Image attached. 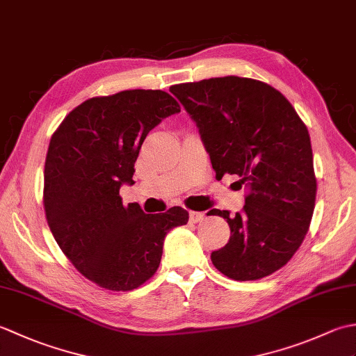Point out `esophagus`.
<instances>
[{"label": "esophagus", "instance_id": "1", "mask_svg": "<svg viewBox=\"0 0 356 356\" xmlns=\"http://www.w3.org/2000/svg\"><path fill=\"white\" fill-rule=\"evenodd\" d=\"M203 217H205V214L199 213V211H190V222H191V223L202 222Z\"/></svg>", "mask_w": 356, "mask_h": 356}]
</instances>
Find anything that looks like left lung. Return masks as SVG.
I'll use <instances>...</instances> for the list:
<instances>
[{
  "label": "left lung",
  "instance_id": "obj_1",
  "mask_svg": "<svg viewBox=\"0 0 356 356\" xmlns=\"http://www.w3.org/2000/svg\"><path fill=\"white\" fill-rule=\"evenodd\" d=\"M199 128L216 177L236 174L249 190L214 266L248 282L274 274L303 243L316 195L311 138L286 97L261 81L225 76L170 88Z\"/></svg>",
  "mask_w": 356,
  "mask_h": 356
}]
</instances>
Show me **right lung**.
<instances>
[{"instance_id": "obj_1", "label": "right lung", "mask_w": 356, "mask_h": 356, "mask_svg": "<svg viewBox=\"0 0 356 356\" xmlns=\"http://www.w3.org/2000/svg\"><path fill=\"white\" fill-rule=\"evenodd\" d=\"M180 111L162 90H125L92 97L53 133L44 166V209L50 231L82 275L108 291H131L156 274L170 229L186 225L174 207L145 214L124 205L147 134Z\"/></svg>"}]
</instances>
